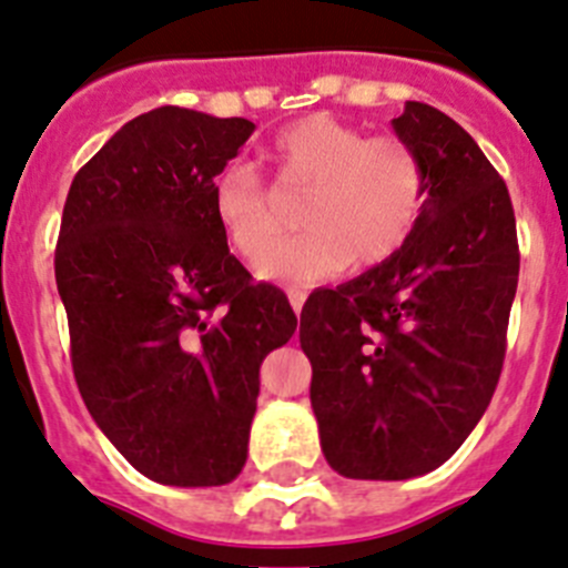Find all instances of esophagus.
Here are the masks:
<instances>
[{
	"label": "esophagus",
	"instance_id": "34e87169",
	"mask_svg": "<svg viewBox=\"0 0 568 568\" xmlns=\"http://www.w3.org/2000/svg\"><path fill=\"white\" fill-rule=\"evenodd\" d=\"M285 294H288V303H291V308H294V314H300V311H303V305H305V291L303 288H288L285 291Z\"/></svg>",
	"mask_w": 568,
	"mask_h": 568
}]
</instances>
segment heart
Here are the masks:
<instances>
[{"label":"heart","mask_w":568,"mask_h":568,"mask_svg":"<svg viewBox=\"0 0 568 568\" xmlns=\"http://www.w3.org/2000/svg\"><path fill=\"white\" fill-rule=\"evenodd\" d=\"M280 189L305 192L296 221L303 234L277 243L272 195L248 163H229L212 183V217L260 277L316 283L354 263L376 268L396 257L422 221L427 172L422 155L396 135L367 138L331 115L283 126L268 146Z\"/></svg>","instance_id":"b5f03b06"}]
</instances>
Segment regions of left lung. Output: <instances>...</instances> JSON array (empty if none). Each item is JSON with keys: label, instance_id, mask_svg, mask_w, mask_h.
Returning a JSON list of instances; mask_svg holds the SVG:
<instances>
[{"label": "left lung", "instance_id": "left-lung-1", "mask_svg": "<svg viewBox=\"0 0 568 568\" xmlns=\"http://www.w3.org/2000/svg\"><path fill=\"white\" fill-rule=\"evenodd\" d=\"M393 130L427 172L422 221L396 257L314 291L300 316L325 462L362 481L430 473L481 422L520 268L507 183L469 132L422 101Z\"/></svg>", "mask_w": 568, "mask_h": 568}]
</instances>
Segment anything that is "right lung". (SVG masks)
I'll list each match as a JSON object with an SVG mask.
<instances>
[{
    "mask_svg": "<svg viewBox=\"0 0 568 568\" xmlns=\"http://www.w3.org/2000/svg\"><path fill=\"white\" fill-rule=\"evenodd\" d=\"M254 124L186 106L126 121L73 178L55 246L87 410L141 475L221 487L248 456L260 365L296 331L212 217Z\"/></svg>",
    "mask_w": 568,
    "mask_h": 568,
    "instance_id": "right-lung-1",
    "label": "right lung"
}]
</instances>
